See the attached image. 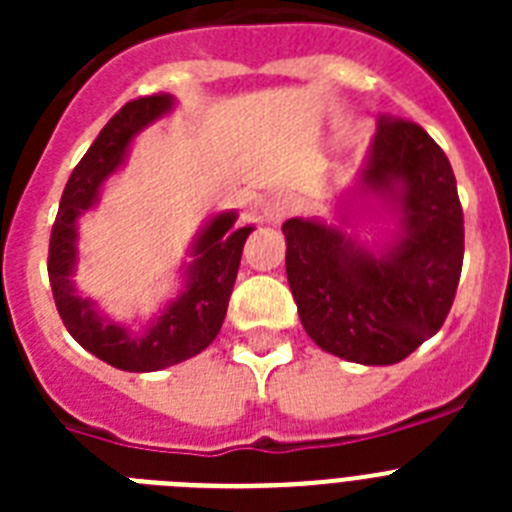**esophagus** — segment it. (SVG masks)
<instances>
[{
	"instance_id": "34e87169",
	"label": "esophagus",
	"mask_w": 512,
	"mask_h": 512,
	"mask_svg": "<svg viewBox=\"0 0 512 512\" xmlns=\"http://www.w3.org/2000/svg\"><path fill=\"white\" fill-rule=\"evenodd\" d=\"M297 207H300L297 205V200L295 197H289V194H277V197H271L264 207L266 223H271V225L284 223L289 215H295Z\"/></svg>"
}]
</instances>
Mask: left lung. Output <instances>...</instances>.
Returning <instances> with one entry per match:
<instances>
[{
    "label": "left lung",
    "instance_id": "obj_1",
    "mask_svg": "<svg viewBox=\"0 0 512 512\" xmlns=\"http://www.w3.org/2000/svg\"><path fill=\"white\" fill-rule=\"evenodd\" d=\"M379 199L398 228L369 249L347 233L354 199ZM287 282L302 328L323 351L366 366L397 364L436 336L464 261V212L449 158L410 120H379L338 225L292 217Z\"/></svg>",
    "mask_w": 512,
    "mask_h": 512
}]
</instances>
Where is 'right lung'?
I'll use <instances>...</instances> for the list:
<instances>
[{
    "instance_id": "obj_1",
    "label": "right lung",
    "mask_w": 512,
    "mask_h": 512,
    "mask_svg": "<svg viewBox=\"0 0 512 512\" xmlns=\"http://www.w3.org/2000/svg\"><path fill=\"white\" fill-rule=\"evenodd\" d=\"M171 107V94L140 97L125 104L104 125L79 166L71 171L51 233L48 277L63 325L89 354L122 372H158L192 359L215 341L228 312L243 243L253 230V225H235V210L210 217L189 248V261L182 264V292L140 333L107 318L92 297H84L76 289L79 217L97 205L102 184L125 164L133 140L148 125L169 115Z\"/></svg>"
}]
</instances>
